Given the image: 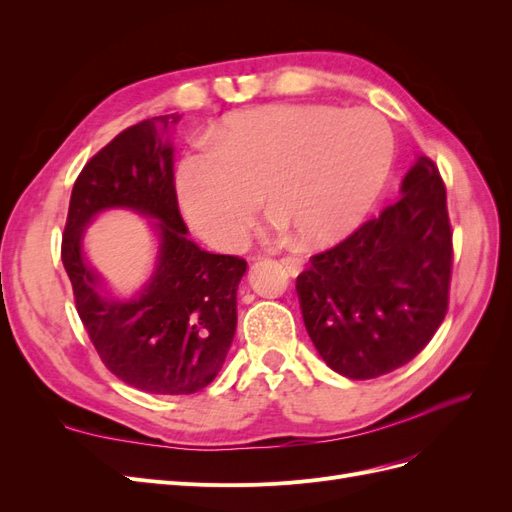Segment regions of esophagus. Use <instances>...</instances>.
<instances>
[{
  "mask_svg": "<svg viewBox=\"0 0 512 512\" xmlns=\"http://www.w3.org/2000/svg\"><path fill=\"white\" fill-rule=\"evenodd\" d=\"M282 265H284L290 273H299V271L303 269V265H305V260L299 258V256H286V258H282Z\"/></svg>",
  "mask_w": 512,
  "mask_h": 512,
  "instance_id": "esophagus-1",
  "label": "esophagus"
}]
</instances>
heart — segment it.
<instances>
[{
    "mask_svg": "<svg viewBox=\"0 0 512 512\" xmlns=\"http://www.w3.org/2000/svg\"><path fill=\"white\" fill-rule=\"evenodd\" d=\"M389 123L369 108L271 104L228 115L177 164L183 222L220 252L250 237L267 198L271 218L305 245H331L367 218L393 166Z\"/></svg>",
    "mask_w": 512,
    "mask_h": 512,
    "instance_id": "1",
    "label": "heart"
}]
</instances>
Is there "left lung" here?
Returning a JSON list of instances; mask_svg holds the SVG:
<instances>
[{
  "label": "left lung",
  "instance_id": "obj_1",
  "mask_svg": "<svg viewBox=\"0 0 512 512\" xmlns=\"http://www.w3.org/2000/svg\"><path fill=\"white\" fill-rule=\"evenodd\" d=\"M309 262L297 292L324 363L369 380L412 361L442 324L451 284L453 232L438 166L416 158L395 205Z\"/></svg>",
  "mask_w": 512,
  "mask_h": 512
}]
</instances>
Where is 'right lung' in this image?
<instances>
[{"mask_svg":"<svg viewBox=\"0 0 512 512\" xmlns=\"http://www.w3.org/2000/svg\"><path fill=\"white\" fill-rule=\"evenodd\" d=\"M179 115L117 134L76 179L61 260L91 344L113 374L153 395H192L222 369L237 331V288L247 262L209 254L188 239L175 196L173 136ZM106 210L150 220L159 256L134 293L108 291L82 254L84 228Z\"/></svg>","mask_w":512,"mask_h":512,"instance_id":"right-lung-1","label":"right lung"}]
</instances>
